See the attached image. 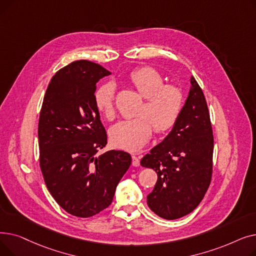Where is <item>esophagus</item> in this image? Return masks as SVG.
<instances>
[{
    "label": "esophagus",
    "mask_w": 256,
    "mask_h": 256,
    "mask_svg": "<svg viewBox=\"0 0 256 256\" xmlns=\"http://www.w3.org/2000/svg\"><path fill=\"white\" fill-rule=\"evenodd\" d=\"M132 166L138 167L140 165V156H137L136 154H132Z\"/></svg>",
    "instance_id": "1"
}]
</instances>
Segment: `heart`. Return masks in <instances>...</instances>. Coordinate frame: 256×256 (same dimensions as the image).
<instances>
[{
    "mask_svg": "<svg viewBox=\"0 0 256 256\" xmlns=\"http://www.w3.org/2000/svg\"><path fill=\"white\" fill-rule=\"evenodd\" d=\"M130 80L144 102L140 116L119 121L110 130L112 143L130 152H137L150 141L154 128L156 132L169 130L178 121L182 109L184 94L176 84L165 80L152 67H141L130 74ZM116 87L112 82L102 84L94 94L98 110L106 118L115 117Z\"/></svg>",
    "mask_w": 256,
    "mask_h": 256,
    "instance_id": "heart-1",
    "label": "heart"
}]
</instances>
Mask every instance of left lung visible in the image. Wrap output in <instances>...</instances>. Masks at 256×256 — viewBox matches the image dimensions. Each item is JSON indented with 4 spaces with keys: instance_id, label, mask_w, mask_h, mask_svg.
<instances>
[{
    "instance_id": "8db88e82",
    "label": "left lung",
    "mask_w": 256,
    "mask_h": 256,
    "mask_svg": "<svg viewBox=\"0 0 256 256\" xmlns=\"http://www.w3.org/2000/svg\"><path fill=\"white\" fill-rule=\"evenodd\" d=\"M214 136L202 89L191 78L189 96L169 135L143 156L158 180L147 204L160 218L174 220L193 212L204 199L212 174Z\"/></svg>"
}]
</instances>
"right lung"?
<instances>
[{"label": "right lung", "mask_w": 256, "mask_h": 256, "mask_svg": "<svg viewBox=\"0 0 256 256\" xmlns=\"http://www.w3.org/2000/svg\"><path fill=\"white\" fill-rule=\"evenodd\" d=\"M111 74L100 64L78 60L58 70L46 91L38 122L39 164L57 204L88 218L112 202L132 163L130 154L109 150L106 132L94 102L98 80Z\"/></svg>", "instance_id": "right-lung-1"}]
</instances>
